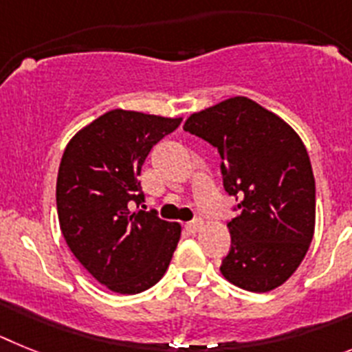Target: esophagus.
I'll return each mask as SVG.
<instances>
[{
	"label": "esophagus",
	"mask_w": 352,
	"mask_h": 352,
	"mask_svg": "<svg viewBox=\"0 0 352 352\" xmlns=\"http://www.w3.org/2000/svg\"><path fill=\"white\" fill-rule=\"evenodd\" d=\"M201 227H204V221H201L200 218H197V219H193V221L186 223V230L191 232V234H197V232L200 230Z\"/></svg>",
	"instance_id": "1"
}]
</instances>
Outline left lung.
<instances>
[{"mask_svg": "<svg viewBox=\"0 0 352 352\" xmlns=\"http://www.w3.org/2000/svg\"><path fill=\"white\" fill-rule=\"evenodd\" d=\"M184 131L218 148L225 191L239 201L219 271L250 292L276 289L299 267L316 227V179L303 142L246 97L195 113Z\"/></svg>", "mask_w": 352, "mask_h": 352, "instance_id": "1", "label": "left lung"}]
</instances>
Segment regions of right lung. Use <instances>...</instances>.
<instances>
[{
	"label": "right lung",
	"instance_id": "add662e5",
	"mask_svg": "<svg viewBox=\"0 0 352 352\" xmlns=\"http://www.w3.org/2000/svg\"><path fill=\"white\" fill-rule=\"evenodd\" d=\"M180 118L113 109L70 140L56 180L60 228L83 267L118 294H138L163 278L179 223L157 210H130L145 201L138 175L152 146Z\"/></svg>",
	"mask_w": 352,
	"mask_h": 352
}]
</instances>
